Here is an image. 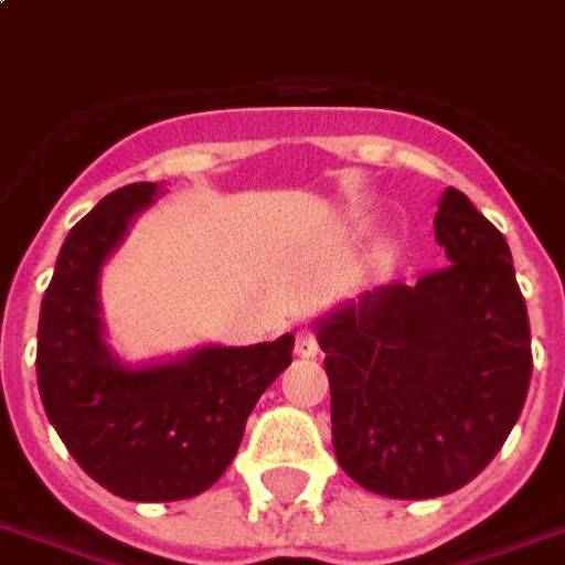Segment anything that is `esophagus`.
Listing matches in <instances>:
<instances>
[{
	"label": "esophagus",
	"mask_w": 565,
	"mask_h": 565,
	"mask_svg": "<svg viewBox=\"0 0 565 565\" xmlns=\"http://www.w3.org/2000/svg\"><path fill=\"white\" fill-rule=\"evenodd\" d=\"M296 353L302 359H315L320 353V344H317V335L311 329H299V335H296Z\"/></svg>",
	"instance_id": "esophagus-1"
}]
</instances>
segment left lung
I'll use <instances>...</instances> for the list:
<instances>
[{
    "label": "left lung",
    "instance_id": "1",
    "mask_svg": "<svg viewBox=\"0 0 565 565\" xmlns=\"http://www.w3.org/2000/svg\"><path fill=\"white\" fill-rule=\"evenodd\" d=\"M434 236L449 266L317 317L332 446L353 482L395 500L458 491L527 401L530 320L503 233L446 188Z\"/></svg>",
    "mask_w": 565,
    "mask_h": 565
}]
</instances>
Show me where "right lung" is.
Here are the masks:
<instances>
[{
  "mask_svg": "<svg viewBox=\"0 0 565 565\" xmlns=\"http://www.w3.org/2000/svg\"><path fill=\"white\" fill-rule=\"evenodd\" d=\"M161 194V182H134L71 227L38 320V392L50 425L95 482L134 503L185 500L218 482L254 404L294 362L290 332L137 365L107 344L104 263Z\"/></svg>",
  "mask_w": 565,
  "mask_h": 565,
  "instance_id": "right-lung-1",
  "label": "right lung"
}]
</instances>
